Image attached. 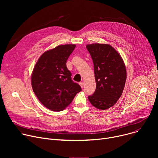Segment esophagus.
I'll return each instance as SVG.
<instances>
[{"mask_svg": "<svg viewBox=\"0 0 158 158\" xmlns=\"http://www.w3.org/2000/svg\"><path fill=\"white\" fill-rule=\"evenodd\" d=\"M79 85L81 86V88H83V86H84V82H79Z\"/></svg>", "mask_w": 158, "mask_h": 158, "instance_id": "esophagus-1", "label": "esophagus"}]
</instances>
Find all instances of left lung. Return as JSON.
Instances as JSON below:
<instances>
[{
	"label": "left lung",
	"mask_w": 158,
	"mask_h": 158,
	"mask_svg": "<svg viewBox=\"0 0 158 158\" xmlns=\"http://www.w3.org/2000/svg\"><path fill=\"white\" fill-rule=\"evenodd\" d=\"M92 58L96 89L88 99L95 107L105 110L114 105L125 86L127 72L120 54L109 44L86 45Z\"/></svg>",
	"instance_id": "8db88e82"
}]
</instances>
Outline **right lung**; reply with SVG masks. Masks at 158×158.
<instances>
[{
	"label": "right lung",
	"mask_w": 158,
	"mask_h": 158,
	"mask_svg": "<svg viewBox=\"0 0 158 158\" xmlns=\"http://www.w3.org/2000/svg\"><path fill=\"white\" fill-rule=\"evenodd\" d=\"M76 45H58L42 54L31 75L33 92L40 102L54 111L65 109L73 101L81 86L71 78L66 61Z\"/></svg>",
	"instance_id": "1"
}]
</instances>
